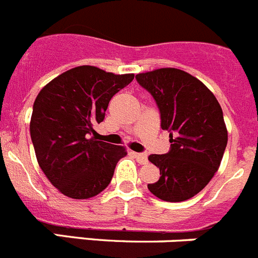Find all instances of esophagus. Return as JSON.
I'll return each instance as SVG.
<instances>
[{
  "instance_id": "esophagus-1",
  "label": "esophagus",
  "mask_w": 258,
  "mask_h": 258,
  "mask_svg": "<svg viewBox=\"0 0 258 258\" xmlns=\"http://www.w3.org/2000/svg\"><path fill=\"white\" fill-rule=\"evenodd\" d=\"M132 153H133V156L137 158V161H138L139 164L145 165L148 162V156L146 155V153H141V152H132Z\"/></svg>"
}]
</instances>
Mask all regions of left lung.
I'll return each mask as SVG.
<instances>
[{
    "label": "left lung",
    "instance_id": "1",
    "mask_svg": "<svg viewBox=\"0 0 258 258\" xmlns=\"http://www.w3.org/2000/svg\"><path fill=\"white\" fill-rule=\"evenodd\" d=\"M136 79L153 97L171 143L167 153L148 157L161 175L148 189L167 202L189 200L220 166L228 143L223 110L212 92L183 70L158 69Z\"/></svg>",
    "mask_w": 258,
    "mask_h": 258
}]
</instances>
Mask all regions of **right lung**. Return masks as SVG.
<instances>
[{"label": "right lung", "instance_id": "obj_1", "mask_svg": "<svg viewBox=\"0 0 258 258\" xmlns=\"http://www.w3.org/2000/svg\"><path fill=\"white\" fill-rule=\"evenodd\" d=\"M134 79L94 66H78L47 84L33 105L30 137L38 164L62 195L86 200L110 184L121 146L97 141L93 126L110 100Z\"/></svg>", "mask_w": 258, "mask_h": 258}]
</instances>
